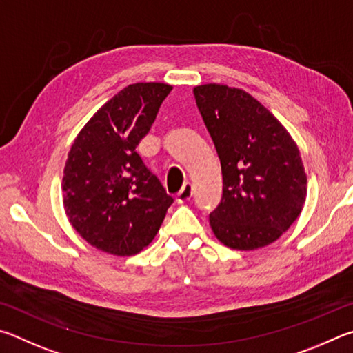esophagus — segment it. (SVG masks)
I'll return each mask as SVG.
<instances>
[{"label": "esophagus", "instance_id": "esophagus-1", "mask_svg": "<svg viewBox=\"0 0 353 353\" xmlns=\"http://www.w3.org/2000/svg\"><path fill=\"white\" fill-rule=\"evenodd\" d=\"M192 195H194L192 184L184 183V186L181 188V190L176 195V203H178V205H183V203H186V201H189L190 199H192Z\"/></svg>", "mask_w": 353, "mask_h": 353}]
</instances>
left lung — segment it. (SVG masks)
<instances>
[{"instance_id":"1","label":"left lung","mask_w":353,"mask_h":353,"mask_svg":"<svg viewBox=\"0 0 353 353\" xmlns=\"http://www.w3.org/2000/svg\"><path fill=\"white\" fill-rule=\"evenodd\" d=\"M194 96L223 176L221 201L209 214L215 237L240 251L273 243L305 203L307 176L298 145L243 90L208 83L195 86Z\"/></svg>"}]
</instances>
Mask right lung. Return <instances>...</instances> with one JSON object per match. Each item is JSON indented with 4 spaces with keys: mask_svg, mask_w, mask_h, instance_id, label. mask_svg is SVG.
Listing matches in <instances>:
<instances>
[{
    "mask_svg": "<svg viewBox=\"0 0 353 353\" xmlns=\"http://www.w3.org/2000/svg\"><path fill=\"white\" fill-rule=\"evenodd\" d=\"M172 86L133 83L86 122L68 153L63 205L70 223L97 250L133 256L150 245L173 203L136 145Z\"/></svg>",
    "mask_w": 353,
    "mask_h": 353,
    "instance_id": "obj_1",
    "label": "right lung"
}]
</instances>
